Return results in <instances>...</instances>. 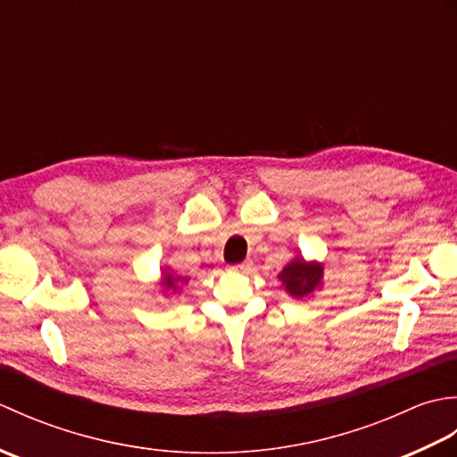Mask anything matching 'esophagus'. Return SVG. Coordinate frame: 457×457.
<instances>
[{
    "instance_id": "1",
    "label": "esophagus",
    "mask_w": 457,
    "mask_h": 457,
    "mask_svg": "<svg viewBox=\"0 0 457 457\" xmlns=\"http://www.w3.org/2000/svg\"><path fill=\"white\" fill-rule=\"evenodd\" d=\"M251 267H253V263H251L249 259H245L244 263H237V265L231 267V270H237V273H249Z\"/></svg>"
}]
</instances>
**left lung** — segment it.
<instances>
[{"mask_svg":"<svg viewBox=\"0 0 457 457\" xmlns=\"http://www.w3.org/2000/svg\"><path fill=\"white\" fill-rule=\"evenodd\" d=\"M280 287L293 298L312 296L316 290L322 288L324 280V263L320 261H306L303 255L296 257L277 275Z\"/></svg>","mask_w":457,"mask_h":457,"instance_id":"1","label":"left lung"}]
</instances>
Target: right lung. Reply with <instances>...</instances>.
Returning a JSON list of instances; mask_svg holds the SVG:
<instances>
[{
  "instance_id": "add662e5",
  "label": "right lung",
  "mask_w": 457,
  "mask_h": 457,
  "mask_svg": "<svg viewBox=\"0 0 457 457\" xmlns=\"http://www.w3.org/2000/svg\"><path fill=\"white\" fill-rule=\"evenodd\" d=\"M162 290V295L170 298V295H179V290L182 288V285H188V278L182 277V275H177L170 267L164 265L161 269V278L157 283Z\"/></svg>"
}]
</instances>
